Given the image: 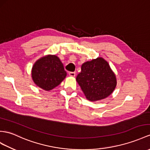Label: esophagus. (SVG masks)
<instances>
[{
  "instance_id": "esophagus-1",
  "label": "esophagus",
  "mask_w": 150,
  "mask_h": 150,
  "mask_svg": "<svg viewBox=\"0 0 150 150\" xmlns=\"http://www.w3.org/2000/svg\"><path fill=\"white\" fill-rule=\"evenodd\" d=\"M69 74L70 76H72V77H74L76 76V72H70L69 73Z\"/></svg>"
}]
</instances>
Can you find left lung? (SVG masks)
I'll return each instance as SVG.
<instances>
[{"mask_svg":"<svg viewBox=\"0 0 150 150\" xmlns=\"http://www.w3.org/2000/svg\"><path fill=\"white\" fill-rule=\"evenodd\" d=\"M76 81L86 98L92 102L107 98L113 92L117 84L114 72L102 57L83 63Z\"/></svg>","mask_w":150,"mask_h":150,"instance_id":"obj_1","label":"left lung"}]
</instances>
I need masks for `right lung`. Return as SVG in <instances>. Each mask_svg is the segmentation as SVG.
Instances as JSON below:
<instances>
[{"label":"right lung","instance_id":"1","mask_svg":"<svg viewBox=\"0 0 150 150\" xmlns=\"http://www.w3.org/2000/svg\"><path fill=\"white\" fill-rule=\"evenodd\" d=\"M66 76L63 64L54 54H47L39 58L32 68V78L34 83L46 91L59 85Z\"/></svg>","mask_w":150,"mask_h":150}]
</instances>
